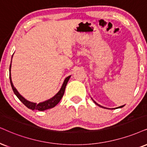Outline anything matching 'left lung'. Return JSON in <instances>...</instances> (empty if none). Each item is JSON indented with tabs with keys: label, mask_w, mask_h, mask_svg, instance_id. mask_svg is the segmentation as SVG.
<instances>
[{
	"label": "left lung",
	"mask_w": 147,
	"mask_h": 147,
	"mask_svg": "<svg viewBox=\"0 0 147 147\" xmlns=\"http://www.w3.org/2000/svg\"><path fill=\"white\" fill-rule=\"evenodd\" d=\"M92 100H93V99H92ZM93 101H94V102H95V104H96V105L99 106V107H102V108H104V109H107V108H105V107H102V106H100V105H98V103H96V102H95V101H94V100H93ZM124 106H125V105H123V106H121V107H119L115 108V109H119V108H122V107H124Z\"/></svg>",
	"instance_id": "1"
}]
</instances>
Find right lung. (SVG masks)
Listing matches in <instances>:
<instances>
[{
    "mask_svg": "<svg viewBox=\"0 0 147 147\" xmlns=\"http://www.w3.org/2000/svg\"><path fill=\"white\" fill-rule=\"evenodd\" d=\"M11 63L10 67H9V72H10V73H9V79H10V83L11 85L12 90L13 91L14 94H16L17 97L19 98L20 101H21L26 107H28L30 109H31V110H38L40 111H43L45 110L51 109V108L55 107L63 97V95H64L65 92V88H66V85H67L68 80H69L70 77V76H68V77H66V79H65L60 91H59L53 97H52L51 98H50V99L47 100H45V101L36 104L34 102H30L26 99H25L23 96L20 95V93L18 92V90L16 89V87L13 86V84L11 81Z\"/></svg>",
    "mask_w": 147,
    "mask_h": 147,
    "instance_id": "1",
    "label": "right lung"
}]
</instances>
